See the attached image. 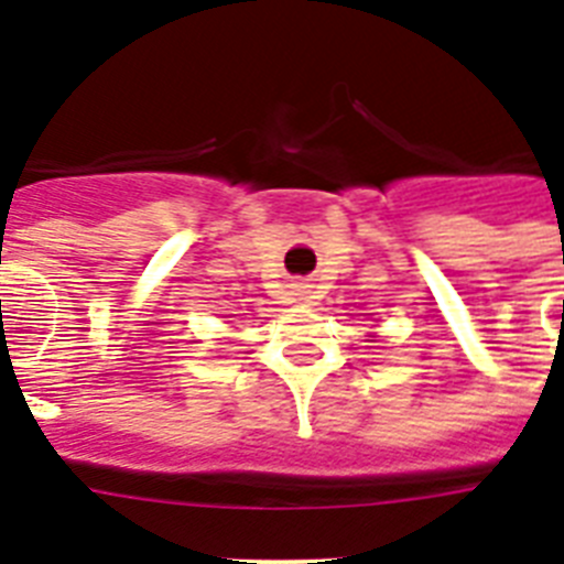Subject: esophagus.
<instances>
[{
    "instance_id": "obj_1",
    "label": "esophagus",
    "mask_w": 564,
    "mask_h": 564,
    "mask_svg": "<svg viewBox=\"0 0 564 564\" xmlns=\"http://www.w3.org/2000/svg\"><path fill=\"white\" fill-rule=\"evenodd\" d=\"M310 297V292H306V286H301V301H306Z\"/></svg>"
}]
</instances>
